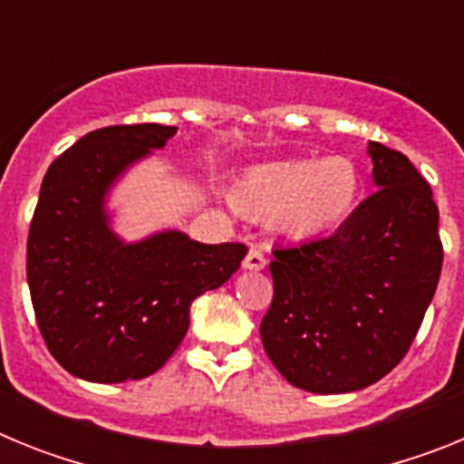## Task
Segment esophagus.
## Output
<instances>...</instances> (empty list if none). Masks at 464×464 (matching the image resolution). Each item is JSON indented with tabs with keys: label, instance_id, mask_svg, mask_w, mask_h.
<instances>
[{
	"label": "esophagus",
	"instance_id": "34e87169",
	"mask_svg": "<svg viewBox=\"0 0 464 464\" xmlns=\"http://www.w3.org/2000/svg\"><path fill=\"white\" fill-rule=\"evenodd\" d=\"M267 267V257L265 253L257 251V248H251L248 256L244 257V269H251V272H260V269Z\"/></svg>",
	"mask_w": 464,
	"mask_h": 464
}]
</instances>
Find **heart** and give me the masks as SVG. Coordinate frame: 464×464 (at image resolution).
Instances as JSON below:
<instances>
[{"mask_svg": "<svg viewBox=\"0 0 464 464\" xmlns=\"http://www.w3.org/2000/svg\"><path fill=\"white\" fill-rule=\"evenodd\" d=\"M360 192V176L348 158L285 160L253 167L237 183L235 199L248 211L274 216L290 237L309 239L346 218Z\"/></svg>", "mask_w": 464, "mask_h": 464, "instance_id": "obj_1", "label": "heart"}]
</instances>
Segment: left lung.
<instances>
[{
	"label": "left lung",
	"mask_w": 464,
	"mask_h": 464,
	"mask_svg": "<svg viewBox=\"0 0 464 464\" xmlns=\"http://www.w3.org/2000/svg\"><path fill=\"white\" fill-rule=\"evenodd\" d=\"M379 190L323 239L274 248L260 323L283 379L318 395L362 391L407 355L441 274L440 208L407 155L367 146Z\"/></svg>",
	"instance_id": "1"
}]
</instances>
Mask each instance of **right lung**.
Wrapping results in <instances>:
<instances>
[{
    "mask_svg": "<svg viewBox=\"0 0 464 464\" xmlns=\"http://www.w3.org/2000/svg\"><path fill=\"white\" fill-rule=\"evenodd\" d=\"M176 127L111 125L48 167L27 237V283L41 337L69 374L122 383L155 374L190 325V304L239 269L244 244H199L179 229L122 241L106 195Z\"/></svg>",
    "mask_w": 464,
    "mask_h": 464,
    "instance_id": "right-lung-1",
    "label": "right lung"
}]
</instances>
